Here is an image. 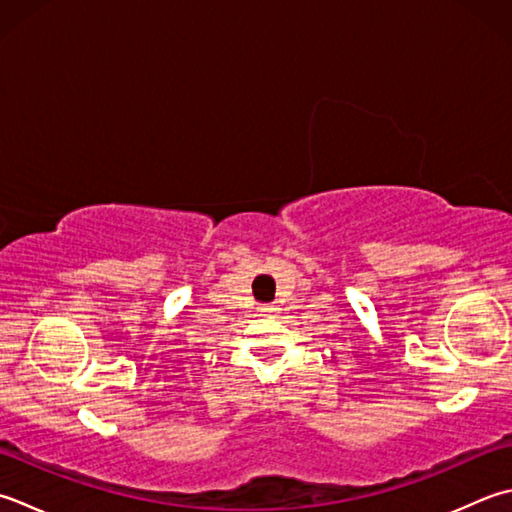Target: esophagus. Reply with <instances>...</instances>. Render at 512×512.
<instances>
[{
	"label": "esophagus",
	"instance_id": "obj_1",
	"mask_svg": "<svg viewBox=\"0 0 512 512\" xmlns=\"http://www.w3.org/2000/svg\"><path fill=\"white\" fill-rule=\"evenodd\" d=\"M277 306H273V304H264V306H259V315L262 317H273V315H277Z\"/></svg>",
	"mask_w": 512,
	"mask_h": 512
}]
</instances>
